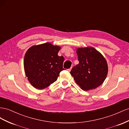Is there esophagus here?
<instances>
[{"label": "esophagus", "mask_w": 129, "mask_h": 129, "mask_svg": "<svg viewBox=\"0 0 129 129\" xmlns=\"http://www.w3.org/2000/svg\"><path fill=\"white\" fill-rule=\"evenodd\" d=\"M71 69H72V68H71L70 69H68V71H69V72H70V71H71Z\"/></svg>", "instance_id": "esophagus-1"}]
</instances>
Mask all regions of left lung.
Segmentation results:
<instances>
[{
	"label": "left lung",
	"mask_w": 129,
	"mask_h": 129,
	"mask_svg": "<svg viewBox=\"0 0 129 129\" xmlns=\"http://www.w3.org/2000/svg\"><path fill=\"white\" fill-rule=\"evenodd\" d=\"M79 64L70 72L75 82L84 91L94 89L103 83L108 73L105 57L94 47L77 49Z\"/></svg>",
	"instance_id": "8db88e82"
}]
</instances>
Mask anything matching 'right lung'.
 <instances>
[{
  "label": "right lung",
  "mask_w": 129,
  "mask_h": 129,
  "mask_svg": "<svg viewBox=\"0 0 129 129\" xmlns=\"http://www.w3.org/2000/svg\"><path fill=\"white\" fill-rule=\"evenodd\" d=\"M61 47L50 43L32 46L26 52L24 68L28 82L34 87L42 90L57 80L63 70L64 58L59 56Z\"/></svg>",
  "instance_id": "1"
}]
</instances>
